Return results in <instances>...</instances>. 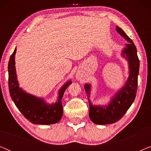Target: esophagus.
<instances>
[{
	"instance_id": "esophagus-1",
	"label": "esophagus",
	"mask_w": 151,
	"mask_h": 151,
	"mask_svg": "<svg viewBox=\"0 0 151 151\" xmlns=\"http://www.w3.org/2000/svg\"><path fill=\"white\" fill-rule=\"evenodd\" d=\"M76 78H77V79L78 80H81L82 79V76L80 75V74H77V76H76Z\"/></svg>"
}]
</instances>
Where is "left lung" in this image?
<instances>
[{
  "label": "left lung",
  "mask_w": 151,
  "mask_h": 151,
  "mask_svg": "<svg viewBox=\"0 0 151 151\" xmlns=\"http://www.w3.org/2000/svg\"><path fill=\"white\" fill-rule=\"evenodd\" d=\"M116 31L126 40L127 44L124 48L122 55L125 58L129 63V78L124 85L115 94L107 105H93L90 100L91 86L90 84L84 85L89 103V117L96 124L105 125L116 122L122 117L130 108L135 100L137 89V78L139 74V60L137 49L131 39L119 27Z\"/></svg>",
  "instance_id": "8db88e82"
}]
</instances>
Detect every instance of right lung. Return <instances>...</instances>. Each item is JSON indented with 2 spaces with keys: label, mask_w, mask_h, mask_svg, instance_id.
I'll list each match as a JSON object with an SVG mask.
<instances>
[{
  "label": "right lung",
  "mask_w": 151,
  "mask_h": 151,
  "mask_svg": "<svg viewBox=\"0 0 151 151\" xmlns=\"http://www.w3.org/2000/svg\"><path fill=\"white\" fill-rule=\"evenodd\" d=\"M16 52V48L8 63L9 90L14 104L24 117L34 124L49 125L58 122L63 114L62 99L65 90L72 83L71 81L66 82L59 90L56 102L47 104L43 98L28 93L19 86L15 67Z\"/></svg>",
  "instance_id": "obj_1"
}]
</instances>
